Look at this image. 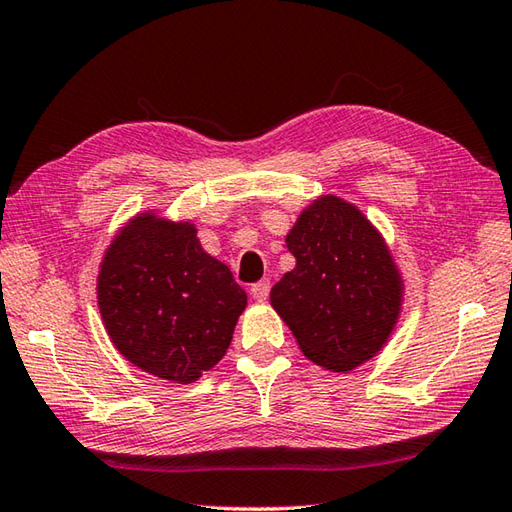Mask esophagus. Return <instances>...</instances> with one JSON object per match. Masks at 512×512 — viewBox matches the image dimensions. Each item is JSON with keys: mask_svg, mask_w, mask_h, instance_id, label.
<instances>
[{"mask_svg": "<svg viewBox=\"0 0 512 512\" xmlns=\"http://www.w3.org/2000/svg\"><path fill=\"white\" fill-rule=\"evenodd\" d=\"M269 287H272V285H269V281H258L252 287H249V294H252L254 301L265 303L267 296H269Z\"/></svg>", "mask_w": 512, "mask_h": 512, "instance_id": "34e87169", "label": "esophagus"}]
</instances>
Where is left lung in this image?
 Returning <instances> with one entry per match:
<instances>
[{
  "label": "left lung",
  "mask_w": 512,
  "mask_h": 512,
  "mask_svg": "<svg viewBox=\"0 0 512 512\" xmlns=\"http://www.w3.org/2000/svg\"><path fill=\"white\" fill-rule=\"evenodd\" d=\"M296 267L269 301L307 359L350 372L388 343L399 321L403 278L383 236L352 202L321 196L289 229Z\"/></svg>",
  "instance_id": "left-lung-1"
}]
</instances>
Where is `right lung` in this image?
<instances>
[{"label":"right lung","instance_id":"right-lung-1","mask_svg":"<svg viewBox=\"0 0 512 512\" xmlns=\"http://www.w3.org/2000/svg\"><path fill=\"white\" fill-rule=\"evenodd\" d=\"M98 307L129 363L158 379L194 383L225 356L247 294L200 247L194 223L144 211L106 247Z\"/></svg>","mask_w":512,"mask_h":512}]
</instances>
